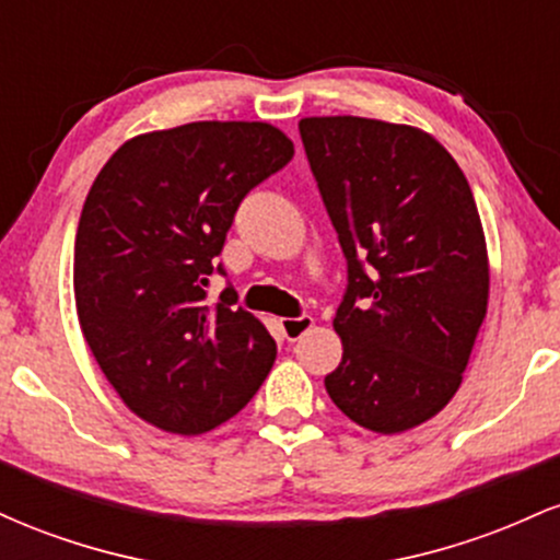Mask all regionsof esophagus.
<instances>
[{"label": "esophagus", "instance_id": "obj_1", "mask_svg": "<svg viewBox=\"0 0 560 560\" xmlns=\"http://www.w3.org/2000/svg\"><path fill=\"white\" fill-rule=\"evenodd\" d=\"M279 326H281V334L289 339V342H294V339H300L302 334L313 326V318L311 316H298V318H279Z\"/></svg>", "mask_w": 560, "mask_h": 560}]
</instances>
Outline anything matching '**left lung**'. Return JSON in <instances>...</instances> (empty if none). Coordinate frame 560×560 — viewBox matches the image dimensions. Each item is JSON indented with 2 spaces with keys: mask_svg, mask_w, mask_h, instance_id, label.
<instances>
[{
  "mask_svg": "<svg viewBox=\"0 0 560 560\" xmlns=\"http://www.w3.org/2000/svg\"><path fill=\"white\" fill-rule=\"evenodd\" d=\"M300 137L347 260L326 392L358 427L408 432L453 400L487 316L471 186L421 128L329 115L302 118Z\"/></svg>",
  "mask_w": 560,
  "mask_h": 560,
  "instance_id": "8db88e82",
  "label": "left lung"
}]
</instances>
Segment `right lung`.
<instances>
[{
	"instance_id": "1",
	"label": "right lung",
	"mask_w": 560,
	"mask_h": 560,
	"mask_svg": "<svg viewBox=\"0 0 560 560\" xmlns=\"http://www.w3.org/2000/svg\"><path fill=\"white\" fill-rule=\"evenodd\" d=\"M294 144L271 124L197 120L128 139L94 178L73 255L89 350L128 410L173 434L221 427L253 400L276 342L236 292L205 305L240 202Z\"/></svg>"
}]
</instances>
